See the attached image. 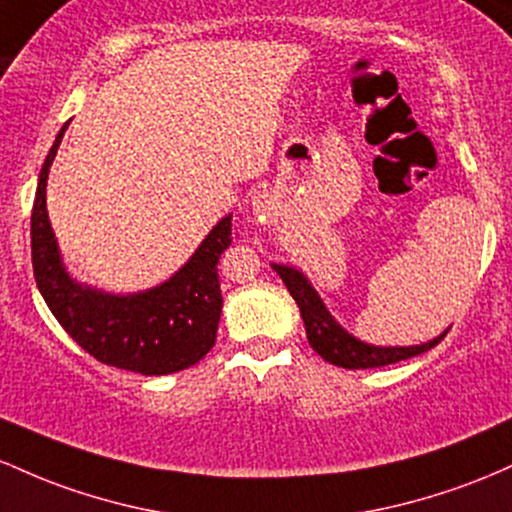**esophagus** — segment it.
I'll return each mask as SVG.
<instances>
[{
    "mask_svg": "<svg viewBox=\"0 0 512 512\" xmlns=\"http://www.w3.org/2000/svg\"><path fill=\"white\" fill-rule=\"evenodd\" d=\"M266 203H268V193H261V195H258V198H256V208H258V210L266 208Z\"/></svg>",
    "mask_w": 512,
    "mask_h": 512,
    "instance_id": "1",
    "label": "esophagus"
}]
</instances>
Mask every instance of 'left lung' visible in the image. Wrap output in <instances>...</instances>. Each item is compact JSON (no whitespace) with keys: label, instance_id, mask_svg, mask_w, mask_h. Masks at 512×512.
I'll use <instances>...</instances> for the list:
<instances>
[{"label":"left lung","instance_id":"8db88e82","mask_svg":"<svg viewBox=\"0 0 512 512\" xmlns=\"http://www.w3.org/2000/svg\"><path fill=\"white\" fill-rule=\"evenodd\" d=\"M273 271L283 278L287 292L292 295V300L300 307V314L304 319V329H307L309 346H312L326 363L346 367V370H367V367H382L399 363V360L413 358V355H421L438 346L442 338L447 336V331L442 336L433 338V341L423 343V346H411V348H380V346H367V343L358 341L355 336H350L348 331H343L341 326L333 321V317L326 312L324 302L317 295L309 280L304 278L300 271L287 266H278L273 263Z\"/></svg>","mask_w":512,"mask_h":512}]
</instances>
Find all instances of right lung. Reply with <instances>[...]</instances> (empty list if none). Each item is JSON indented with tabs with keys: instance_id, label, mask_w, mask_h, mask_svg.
Returning a JSON list of instances; mask_svg holds the SVG:
<instances>
[{
	"instance_id": "obj_1",
	"label": "right lung",
	"mask_w": 512,
	"mask_h": 512,
	"mask_svg": "<svg viewBox=\"0 0 512 512\" xmlns=\"http://www.w3.org/2000/svg\"><path fill=\"white\" fill-rule=\"evenodd\" d=\"M65 128L38 176L31 210V261L36 285L60 326L103 365L140 375H171L205 358L222 314L217 263L232 244V215L217 222L191 261L171 280L137 295H106L67 275L45 210V183Z\"/></svg>"
}]
</instances>
